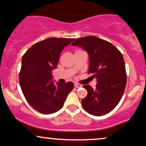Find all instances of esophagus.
Returning <instances> with one entry per match:
<instances>
[{
    "mask_svg": "<svg viewBox=\"0 0 146 146\" xmlns=\"http://www.w3.org/2000/svg\"><path fill=\"white\" fill-rule=\"evenodd\" d=\"M82 85L80 84H77V83H75L74 84V87L75 88H79V87H82Z\"/></svg>",
    "mask_w": 146,
    "mask_h": 146,
    "instance_id": "esophagus-1",
    "label": "esophagus"
}]
</instances>
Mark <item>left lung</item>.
Instances as JSON below:
<instances>
[{
	"label": "left lung",
	"mask_w": 146,
	"mask_h": 146,
	"mask_svg": "<svg viewBox=\"0 0 146 146\" xmlns=\"http://www.w3.org/2000/svg\"><path fill=\"white\" fill-rule=\"evenodd\" d=\"M72 46H79L89 56V70L98 83L96 89L84 85L87 96L82 99L84 109L90 114L101 116L111 111L120 102L125 85L126 72L120 51L106 40L95 36L76 39Z\"/></svg>",
	"instance_id": "1"
}]
</instances>
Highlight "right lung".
Masks as SVG:
<instances>
[{
	"label": "right lung",
	"instance_id": "1",
	"mask_svg": "<svg viewBox=\"0 0 146 146\" xmlns=\"http://www.w3.org/2000/svg\"><path fill=\"white\" fill-rule=\"evenodd\" d=\"M73 40L50 37L33 44L23 56L20 85L27 102L40 113L51 114L60 110L73 89V82L55 84L51 80L60 53Z\"/></svg>",
	"mask_w": 146,
	"mask_h": 146
}]
</instances>
